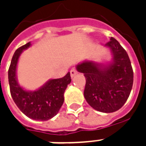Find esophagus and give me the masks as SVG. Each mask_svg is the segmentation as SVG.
I'll return each instance as SVG.
<instances>
[{"label":"esophagus","instance_id":"esophagus-1","mask_svg":"<svg viewBox=\"0 0 146 146\" xmlns=\"http://www.w3.org/2000/svg\"><path fill=\"white\" fill-rule=\"evenodd\" d=\"M77 74V71H76V70L75 68H73L72 70H70V76H71V77L73 78V76L75 75H76Z\"/></svg>","mask_w":146,"mask_h":146}]
</instances>
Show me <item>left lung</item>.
Instances as JSON below:
<instances>
[{
  "instance_id": "8db88e82",
  "label": "left lung",
  "mask_w": 146,
  "mask_h": 146,
  "mask_svg": "<svg viewBox=\"0 0 146 146\" xmlns=\"http://www.w3.org/2000/svg\"><path fill=\"white\" fill-rule=\"evenodd\" d=\"M112 54V61L104 64L84 60L76 70L84 73V97L95 110L103 113L117 111L127 102L133 83V71L127 51L111 37L105 44Z\"/></svg>"
}]
</instances>
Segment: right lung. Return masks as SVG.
Returning a JSON list of instances; mask_svg holds the SVG:
<instances>
[{
  "mask_svg": "<svg viewBox=\"0 0 146 146\" xmlns=\"http://www.w3.org/2000/svg\"><path fill=\"white\" fill-rule=\"evenodd\" d=\"M31 46L30 42L15 51L8 70L10 94L15 104L28 117L35 120H50L64 103V92L71 82L70 73L60 79L50 80L35 91H27L18 84L17 66L22 52Z\"/></svg>",
  "mask_w": 146,
  "mask_h": 146,
  "instance_id": "obj_1",
  "label": "right lung"
}]
</instances>
